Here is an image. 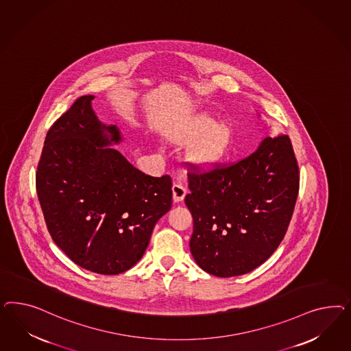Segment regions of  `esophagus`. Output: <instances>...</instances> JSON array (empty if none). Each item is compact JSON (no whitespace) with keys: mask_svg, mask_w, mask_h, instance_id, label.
<instances>
[{"mask_svg":"<svg viewBox=\"0 0 351 351\" xmlns=\"http://www.w3.org/2000/svg\"><path fill=\"white\" fill-rule=\"evenodd\" d=\"M186 195V189L181 184H173L172 185V198L173 202H181Z\"/></svg>","mask_w":351,"mask_h":351,"instance_id":"esophagus-1","label":"esophagus"}]
</instances>
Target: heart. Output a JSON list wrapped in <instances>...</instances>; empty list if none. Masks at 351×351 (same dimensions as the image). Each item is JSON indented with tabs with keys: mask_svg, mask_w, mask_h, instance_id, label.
<instances>
[{
	"mask_svg": "<svg viewBox=\"0 0 351 351\" xmlns=\"http://www.w3.org/2000/svg\"><path fill=\"white\" fill-rule=\"evenodd\" d=\"M167 140L179 147H189L188 160L199 170H213L223 162L232 147L234 128L228 121L207 112L181 118L166 131Z\"/></svg>",
	"mask_w": 351,
	"mask_h": 351,
	"instance_id": "1",
	"label": "heart"
}]
</instances>
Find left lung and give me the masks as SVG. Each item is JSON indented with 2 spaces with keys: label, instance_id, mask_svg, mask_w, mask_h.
Masks as SVG:
<instances>
[{
  "label": "left lung",
  "instance_id": "left-lung-1",
  "mask_svg": "<svg viewBox=\"0 0 351 351\" xmlns=\"http://www.w3.org/2000/svg\"><path fill=\"white\" fill-rule=\"evenodd\" d=\"M260 116V114H258ZM298 160L287 135L263 138L233 166L189 173L191 252L213 276H243L274 254L298 194Z\"/></svg>",
  "mask_w": 351,
  "mask_h": 351
}]
</instances>
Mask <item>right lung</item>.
<instances>
[{
  "mask_svg": "<svg viewBox=\"0 0 351 351\" xmlns=\"http://www.w3.org/2000/svg\"><path fill=\"white\" fill-rule=\"evenodd\" d=\"M94 99H77L49 130L36 188L56 245L86 270L116 276L144 255L170 211L172 182L143 173L112 148L122 134L97 118Z\"/></svg>",
  "mask_w": 351,
  "mask_h": 351,
  "instance_id": "obj_1",
  "label": "right lung"
}]
</instances>
